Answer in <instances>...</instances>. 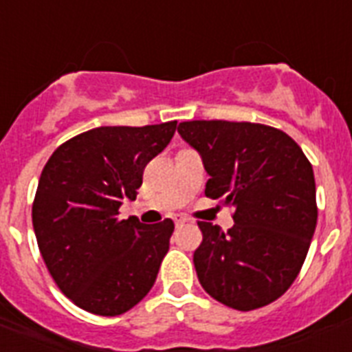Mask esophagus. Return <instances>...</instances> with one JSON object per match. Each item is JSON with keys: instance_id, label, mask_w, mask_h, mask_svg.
Segmentation results:
<instances>
[{"instance_id": "esophagus-1", "label": "esophagus", "mask_w": 352, "mask_h": 352, "mask_svg": "<svg viewBox=\"0 0 352 352\" xmlns=\"http://www.w3.org/2000/svg\"><path fill=\"white\" fill-rule=\"evenodd\" d=\"M186 217H182V215H175V217H173V223H175L177 226H181V225H184V223H186Z\"/></svg>"}]
</instances>
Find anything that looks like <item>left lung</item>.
<instances>
[{
	"instance_id": "obj_1",
	"label": "left lung",
	"mask_w": 352,
	"mask_h": 352,
	"mask_svg": "<svg viewBox=\"0 0 352 352\" xmlns=\"http://www.w3.org/2000/svg\"><path fill=\"white\" fill-rule=\"evenodd\" d=\"M177 131L203 159L206 197L232 204L234 226L199 223L193 265L203 289L235 311L287 292L316 230V182L301 148L276 127L252 122H181Z\"/></svg>"
}]
</instances>
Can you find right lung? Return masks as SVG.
I'll return each instance as SVG.
<instances>
[{
    "mask_svg": "<svg viewBox=\"0 0 352 352\" xmlns=\"http://www.w3.org/2000/svg\"><path fill=\"white\" fill-rule=\"evenodd\" d=\"M177 122L102 126L62 144L41 171L32 226L54 283L74 305L118 316L153 287L173 221L118 219L135 201L144 168L170 144Z\"/></svg>",
    "mask_w": 352,
    "mask_h": 352,
    "instance_id": "obj_1",
    "label": "right lung"
}]
</instances>
